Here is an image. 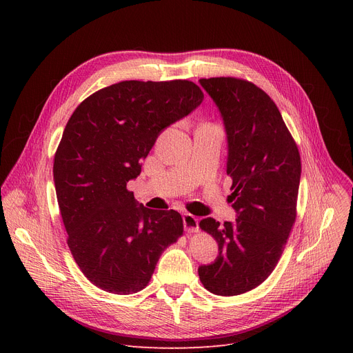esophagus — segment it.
<instances>
[{
  "instance_id": "34e87169",
  "label": "esophagus",
  "mask_w": 353,
  "mask_h": 353,
  "mask_svg": "<svg viewBox=\"0 0 353 353\" xmlns=\"http://www.w3.org/2000/svg\"><path fill=\"white\" fill-rule=\"evenodd\" d=\"M183 226L189 233L197 232L199 230V219L190 213H184L183 214Z\"/></svg>"
}]
</instances>
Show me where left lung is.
<instances>
[{
    "label": "left lung",
    "mask_w": 353,
    "mask_h": 353,
    "mask_svg": "<svg viewBox=\"0 0 353 353\" xmlns=\"http://www.w3.org/2000/svg\"><path fill=\"white\" fill-rule=\"evenodd\" d=\"M217 105L228 139V174L234 221H200L219 254L199 266L209 292L234 296L257 288L279 261L296 219L301 183L298 145L263 90L233 77L199 80Z\"/></svg>",
    "instance_id": "left-lung-1"
}]
</instances>
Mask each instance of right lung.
<instances>
[{
    "label": "right lung",
    "instance_id": "1",
    "mask_svg": "<svg viewBox=\"0 0 353 353\" xmlns=\"http://www.w3.org/2000/svg\"><path fill=\"white\" fill-rule=\"evenodd\" d=\"M192 81H121L87 97L54 156V184L67 245L97 288L130 294L150 282L163 250L183 234L176 210L139 205L127 183L164 128L203 101Z\"/></svg>",
    "mask_w": 353,
    "mask_h": 353
}]
</instances>
